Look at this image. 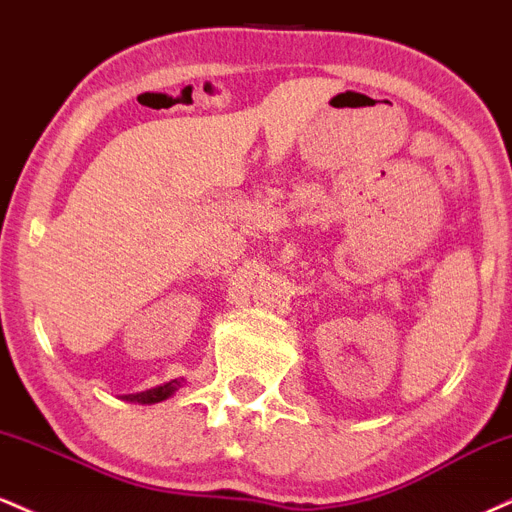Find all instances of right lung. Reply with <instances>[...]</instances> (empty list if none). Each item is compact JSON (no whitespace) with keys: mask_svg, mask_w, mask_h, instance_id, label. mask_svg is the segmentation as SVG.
Returning <instances> with one entry per match:
<instances>
[{"mask_svg":"<svg viewBox=\"0 0 512 512\" xmlns=\"http://www.w3.org/2000/svg\"><path fill=\"white\" fill-rule=\"evenodd\" d=\"M182 385H185V378H175V380H168V383H163V385L151 387V390L125 395L122 399H125V402H132V404H156V402H163V399L173 397Z\"/></svg>","mask_w":512,"mask_h":512,"instance_id":"obj_1","label":"right lung"}]
</instances>
